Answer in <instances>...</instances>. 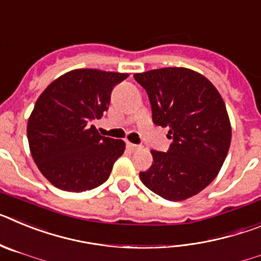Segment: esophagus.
<instances>
[{"label":"esophagus","instance_id":"esophagus-1","mask_svg":"<svg viewBox=\"0 0 261 261\" xmlns=\"http://www.w3.org/2000/svg\"><path fill=\"white\" fill-rule=\"evenodd\" d=\"M126 147H128L130 151H136V150H138V149H140V146H138V145L132 144V142H126Z\"/></svg>","mask_w":261,"mask_h":261}]
</instances>
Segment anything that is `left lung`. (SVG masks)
Listing matches in <instances>:
<instances>
[{"instance_id": "1", "label": "left lung", "mask_w": 261, "mask_h": 261, "mask_svg": "<svg viewBox=\"0 0 261 261\" xmlns=\"http://www.w3.org/2000/svg\"><path fill=\"white\" fill-rule=\"evenodd\" d=\"M146 90L155 125L168 128L167 153L151 150L153 165L142 183L170 201L201 192L220 172L231 142L225 102L209 80L186 68L133 75Z\"/></svg>"}]
</instances>
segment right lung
<instances>
[{
	"label": "right lung",
	"mask_w": 261,
	"mask_h": 261,
	"mask_svg": "<svg viewBox=\"0 0 261 261\" xmlns=\"http://www.w3.org/2000/svg\"><path fill=\"white\" fill-rule=\"evenodd\" d=\"M129 74L75 69L41 93L27 123L30 151L49 183L68 192L96 188L121 156V140L100 136L90 121L108 110L111 93Z\"/></svg>",
	"instance_id": "right-lung-1"
}]
</instances>
